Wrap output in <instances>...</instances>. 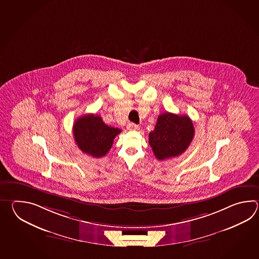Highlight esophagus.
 <instances>
[{
    "mask_svg": "<svg viewBox=\"0 0 259 259\" xmlns=\"http://www.w3.org/2000/svg\"><path fill=\"white\" fill-rule=\"evenodd\" d=\"M127 127V130H130V131H136L139 128V126L137 124H134V123H128Z\"/></svg>",
    "mask_w": 259,
    "mask_h": 259,
    "instance_id": "34e87169",
    "label": "esophagus"
}]
</instances>
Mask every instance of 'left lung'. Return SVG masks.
I'll use <instances>...</instances> for the list:
<instances>
[{
  "instance_id": "obj_1",
  "label": "left lung",
  "mask_w": 259,
  "mask_h": 259,
  "mask_svg": "<svg viewBox=\"0 0 259 259\" xmlns=\"http://www.w3.org/2000/svg\"><path fill=\"white\" fill-rule=\"evenodd\" d=\"M194 136L192 119L172 113L161 114L153 132L149 133V144L157 159L181 155L187 150Z\"/></svg>"
}]
</instances>
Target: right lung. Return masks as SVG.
Instances as JSON below:
<instances>
[{"mask_svg": "<svg viewBox=\"0 0 259 259\" xmlns=\"http://www.w3.org/2000/svg\"><path fill=\"white\" fill-rule=\"evenodd\" d=\"M120 132L121 130L107 126L101 116L94 114L78 117L73 125V135L78 148L96 158L108 153L114 139Z\"/></svg>", "mask_w": 259, "mask_h": 259, "instance_id": "obj_1", "label": "right lung"}]
</instances>
